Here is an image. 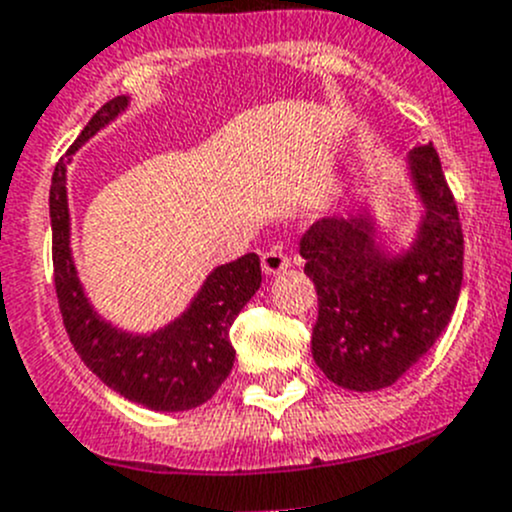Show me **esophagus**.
Listing matches in <instances>:
<instances>
[{
    "instance_id": "34e87169",
    "label": "esophagus",
    "mask_w": 512,
    "mask_h": 512,
    "mask_svg": "<svg viewBox=\"0 0 512 512\" xmlns=\"http://www.w3.org/2000/svg\"><path fill=\"white\" fill-rule=\"evenodd\" d=\"M287 267H290V257L280 247L262 252V270H265V275H277V272L287 270Z\"/></svg>"
}]
</instances>
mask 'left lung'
<instances>
[{"mask_svg": "<svg viewBox=\"0 0 512 512\" xmlns=\"http://www.w3.org/2000/svg\"><path fill=\"white\" fill-rule=\"evenodd\" d=\"M425 220L410 252L385 257L365 217H325L300 240L317 290L312 357L347 390L388 388L435 345L463 285V225L433 145L410 150Z\"/></svg>", "mask_w": 512, "mask_h": 512, "instance_id": "left-lung-1", "label": "left lung"}]
</instances>
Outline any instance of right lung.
I'll return each instance as SVG.
<instances>
[{
  "instance_id": "obj_1",
  "label": "right lung",
  "mask_w": 512,
  "mask_h": 512,
  "mask_svg": "<svg viewBox=\"0 0 512 512\" xmlns=\"http://www.w3.org/2000/svg\"><path fill=\"white\" fill-rule=\"evenodd\" d=\"M127 107V97H114L94 112L79 132L67 157L57 162L49 187L52 217L54 290L64 330L84 365L122 398L150 410L180 413L207 403L220 390L235 365L230 327L250 297L260 290V257L247 252L207 277L190 310L165 330L152 335H127L104 322L89 307L69 255L67 165L69 155L102 130Z\"/></svg>"
}]
</instances>
